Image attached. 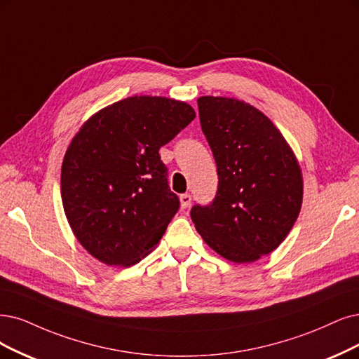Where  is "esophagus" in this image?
<instances>
[{
	"label": "esophagus",
	"instance_id": "obj_1",
	"mask_svg": "<svg viewBox=\"0 0 359 359\" xmlns=\"http://www.w3.org/2000/svg\"><path fill=\"white\" fill-rule=\"evenodd\" d=\"M191 203H192V196L189 194L180 195V205H182V208H188L191 205Z\"/></svg>",
	"mask_w": 359,
	"mask_h": 359
}]
</instances>
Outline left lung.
I'll use <instances>...</instances> for the list:
<instances>
[{"label": "left lung", "instance_id": "left-lung-1", "mask_svg": "<svg viewBox=\"0 0 359 359\" xmlns=\"http://www.w3.org/2000/svg\"><path fill=\"white\" fill-rule=\"evenodd\" d=\"M217 167V191L191 219L216 253L250 263L280 245L300 213L303 180L293 151L268 116L241 100L198 99Z\"/></svg>", "mask_w": 359, "mask_h": 359}]
</instances>
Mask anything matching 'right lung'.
I'll use <instances>...</instances> for the list:
<instances>
[{
	"instance_id": "right-lung-1",
	"label": "right lung",
	"mask_w": 359,
	"mask_h": 359,
	"mask_svg": "<svg viewBox=\"0 0 359 359\" xmlns=\"http://www.w3.org/2000/svg\"><path fill=\"white\" fill-rule=\"evenodd\" d=\"M195 118L188 103L135 96L93 115L62 164L65 215L97 260L131 266L161 240L180 207L159 148Z\"/></svg>"
}]
</instances>
